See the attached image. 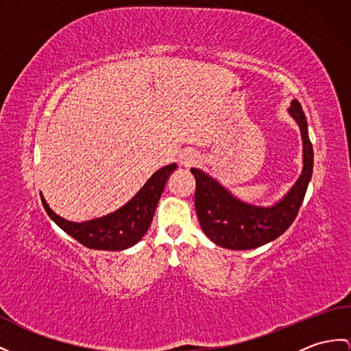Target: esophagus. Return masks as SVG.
I'll return each mask as SVG.
<instances>
[{"label": "esophagus", "instance_id": "34e87169", "mask_svg": "<svg viewBox=\"0 0 351 351\" xmlns=\"http://www.w3.org/2000/svg\"><path fill=\"white\" fill-rule=\"evenodd\" d=\"M198 159H199V156L196 155V152L187 150V152H183L180 155V164L183 167H192L196 164V162H198Z\"/></svg>", "mask_w": 351, "mask_h": 351}]
</instances>
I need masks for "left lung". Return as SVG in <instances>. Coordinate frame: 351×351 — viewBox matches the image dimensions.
Segmentation results:
<instances>
[{"instance_id": "8db88e82", "label": "left lung", "mask_w": 351, "mask_h": 351, "mask_svg": "<svg viewBox=\"0 0 351 351\" xmlns=\"http://www.w3.org/2000/svg\"><path fill=\"white\" fill-rule=\"evenodd\" d=\"M289 113L299 125L304 143V168L295 186L272 207H254L234 198L225 187L201 169L192 168L196 182L195 210L199 225L210 240L225 249L250 250L276 240L293 223L313 174V144L304 110L298 99Z\"/></svg>"}]
</instances>
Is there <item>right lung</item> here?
<instances>
[{
  "mask_svg": "<svg viewBox=\"0 0 351 351\" xmlns=\"http://www.w3.org/2000/svg\"><path fill=\"white\" fill-rule=\"evenodd\" d=\"M176 168V164H171L158 169L141 187L140 192L122 208L108 216L83 221V223H74L55 215L43 195L41 202L50 219L84 247L108 252L125 250L138 243L147 232L165 183Z\"/></svg>",
  "mask_w": 351,
  "mask_h": 351,
  "instance_id": "right-lung-1",
  "label": "right lung"
}]
</instances>
